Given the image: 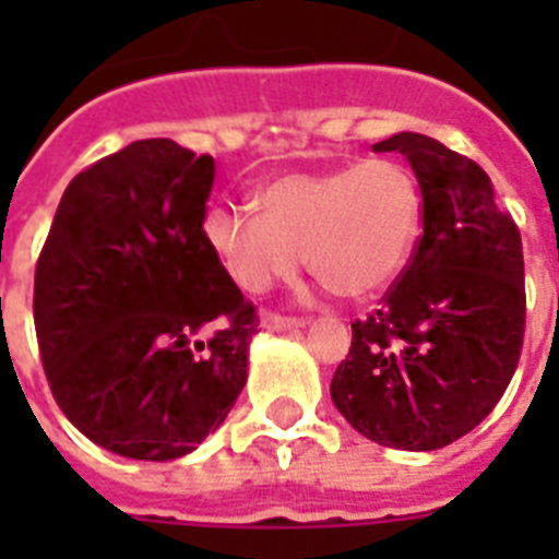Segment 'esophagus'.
<instances>
[{
  "label": "esophagus",
  "mask_w": 559,
  "mask_h": 559,
  "mask_svg": "<svg viewBox=\"0 0 559 559\" xmlns=\"http://www.w3.org/2000/svg\"><path fill=\"white\" fill-rule=\"evenodd\" d=\"M261 324L266 331H296L305 324V319H298V316H281V313H263Z\"/></svg>",
  "instance_id": "obj_1"
}]
</instances>
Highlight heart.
<instances>
[{"instance_id":"obj_1","label":"heart","mask_w":559,"mask_h":559,"mask_svg":"<svg viewBox=\"0 0 559 559\" xmlns=\"http://www.w3.org/2000/svg\"><path fill=\"white\" fill-rule=\"evenodd\" d=\"M261 214L214 205L202 231L228 278L263 293L301 266L342 298L389 287L420 228V191L394 159H366L319 174H287L258 193Z\"/></svg>"}]
</instances>
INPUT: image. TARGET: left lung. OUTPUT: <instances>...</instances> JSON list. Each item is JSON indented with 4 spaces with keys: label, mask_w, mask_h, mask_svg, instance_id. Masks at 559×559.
I'll return each instance as SVG.
<instances>
[{
    "label": "left lung",
    "mask_w": 559,
    "mask_h": 559,
    "mask_svg": "<svg viewBox=\"0 0 559 559\" xmlns=\"http://www.w3.org/2000/svg\"><path fill=\"white\" fill-rule=\"evenodd\" d=\"M403 153L424 197V235L331 382L345 420L394 450H441L476 429L508 389L525 340L522 237L476 162L429 135Z\"/></svg>",
    "instance_id": "1"
}]
</instances>
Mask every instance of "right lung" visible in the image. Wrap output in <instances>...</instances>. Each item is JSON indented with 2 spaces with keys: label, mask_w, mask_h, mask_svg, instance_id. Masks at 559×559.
I'll use <instances>...</instances> for the list:
<instances>
[{
  "label": "right lung",
  "mask_w": 559,
  "mask_h": 559,
  "mask_svg": "<svg viewBox=\"0 0 559 559\" xmlns=\"http://www.w3.org/2000/svg\"><path fill=\"white\" fill-rule=\"evenodd\" d=\"M214 159L144 139L69 182L34 272L48 389L90 441L124 459L197 450L246 385L258 310L202 223Z\"/></svg>",
  "instance_id": "obj_1"
}]
</instances>
